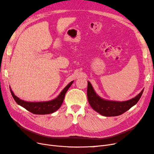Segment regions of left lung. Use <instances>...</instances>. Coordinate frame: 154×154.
<instances>
[{
    "mask_svg": "<svg viewBox=\"0 0 154 154\" xmlns=\"http://www.w3.org/2000/svg\"><path fill=\"white\" fill-rule=\"evenodd\" d=\"M144 89L136 97L125 101L107 100L96 94L91 83L88 81L87 98L90 105L97 113L102 116L110 117L118 116L125 113L131 107L136 105L141 98Z\"/></svg>",
    "mask_w": 154,
    "mask_h": 154,
    "instance_id": "left-lung-1",
    "label": "left lung"
}]
</instances>
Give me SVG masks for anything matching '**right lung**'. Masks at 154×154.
Returning <instances> with one entry per match:
<instances>
[{
    "label": "right lung",
    "instance_id": "1",
    "mask_svg": "<svg viewBox=\"0 0 154 154\" xmlns=\"http://www.w3.org/2000/svg\"><path fill=\"white\" fill-rule=\"evenodd\" d=\"M74 81L70 82L69 84L65 87L60 94L56 97V98L46 101H37V102H31L26 101L22 100L15 95L12 90L10 88V91L13 99L17 102V103L19 105L24 107V109L29 111L30 112L35 114H49L54 112L55 111L59 109L61 106L65 95H66L67 91L71 86Z\"/></svg>",
    "mask_w": 154,
    "mask_h": 154
}]
</instances>
